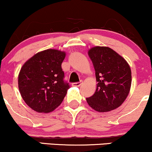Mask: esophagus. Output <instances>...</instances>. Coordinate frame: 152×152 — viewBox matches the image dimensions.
Listing matches in <instances>:
<instances>
[{"label":"esophagus","mask_w":152,"mask_h":152,"mask_svg":"<svg viewBox=\"0 0 152 152\" xmlns=\"http://www.w3.org/2000/svg\"><path fill=\"white\" fill-rule=\"evenodd\" d=\"M82 84H83V81H80V82H78V83H72V85L74 87H80Z\"/></svg>","instance_id":"obj_1"}]
</instances>
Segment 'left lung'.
<instances>
[{
	"label": "left lung",
	"instance_id": "8db88e82",
	"mask_svg": "<svg viewBox=\"0 0 152 152\" xmlns=\"http://www.w3.org/2000/svg\"><path fill=\"white\" fill-rule=\"evenodd\" d=\"M95 70L97 89L86 98L92 109L99 112L119 107L129 94L132 72L129 64L118 53L108 47L96 46L88 51Z\"/></svg>",
	"mask_w": 152,
	"mask_h": 152
}]
</instances>
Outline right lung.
<instances>
[{
	"mask_svg": "<svg viewBox=\"0 0 152 152\" xmlns=\"http://www.w3.org/2000/svg\"><path fill=\"white\" fill-rule=\"evenodd\" d=\"M65 58V52L45 50L30 58L20 69L19 91L25 102L35 111L50 112L65 98L69 88L61 66Z\"/></svg>",
	"mask_w": 152,
	"mask_h": 152,
	"instance_id": "1",
	"label": "right lung"
}]
</instances>
